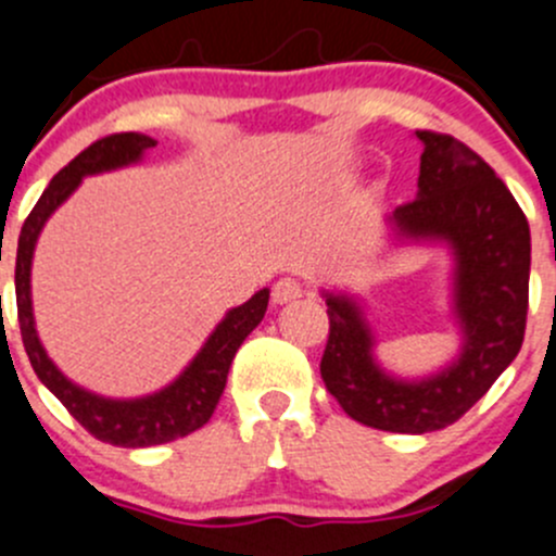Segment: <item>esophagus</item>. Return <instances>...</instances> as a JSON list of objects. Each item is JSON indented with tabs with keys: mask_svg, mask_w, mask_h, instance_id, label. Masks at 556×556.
<instances>
[{
	"mask_svg": "<svg viewBox=\"0 0 556 556\" xmlns=\"http://www.w3.org/2000/svg\"><path fill=\"white\" fill-rule=\"evenodd\" d=\"M302 296V286L296 278H278L276 286H273V302L276 305H289V302H296Z\"/></svg>",
	"mask_w": 556,
	"mask_h": 556,
	"instance_id": "34e87169",
	"label": "esophagus"
}]
</instances>
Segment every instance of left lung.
Masks as SVG:
<instances>
[{
  "mask_svg": "<svg viewBox=\"0 0 556 556\" xmlns=\"http://www.w3.org/2000/svg\"><path fill=\"white\" fill-rule=\"evenodd\" d=\"M425 146L419 191L387 216L394 243L443 245L452 256V307L459 351L419 378L376 359V332L349 291L324 289L329 340L321 378L359 425L425 435L443 430L489 392L525 340L530 224L508 186L478 153L448 135L416 131Z\"/></svg>",
  "mask_w": 556,
  "mask_h": 556,
  "instance_id": "1",
  "label": "left lung"
}]
</instances>
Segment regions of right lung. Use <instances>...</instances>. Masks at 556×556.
Returning <instances> with one entry per match:
<instances>
[{"label":"right lung","mask_w":556,"mask_h":556,"mask_svg":"<svg viewBox=\"0 0 556 556\" xmlns=\"http://www.w3.org/2000/svg\"><path fill=\"white\" fill-rule=\"evenodd\" d=\"M153 146H156L153 137L140 135V131H124V135L102 137L84 153H78L62 173L53 175L48 189L37 200L35 211L21 227L18 254H15V302H18L21 338H24V349L37 378L62 400L64 408L97 441L124 448L159 446V443H169L207 425L218 397L224 394V387H227L229 365H232L240 343L260 327L267 302H270V289H260L249 302L227 311V316L207 334L202 349L180 370V376L159 392L142 394V397H102V394L70 381L53 365L46 345L40 343L35 327V307H31V260H35L37 238L48 218L70 200V194L78 189L86 175L131 167V164L142 162L146 151H151Z\"/></svg>","instance_id":"right-lung-1"}]
</instances>
